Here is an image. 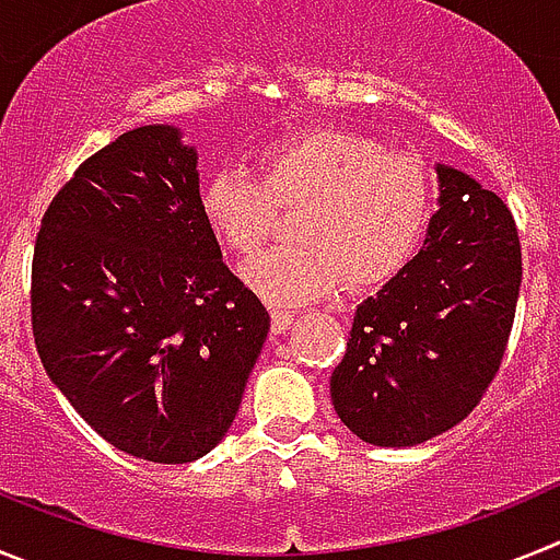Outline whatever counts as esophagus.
<instances>
[{"mask_svg": "<svg viewBox=\"0 0 560 560\" xmlns=\"http://www.w3.org/2000/svg\"><path fill=\"white\" fill-rule=\"evenodd\" d=\"M291 323H294V311L271 308V328H275V334H283V330H289Z\"/></svg>", "mask_w": 560, "mask_h": 560, "instance_id": "34e87169", "label": "esophagus"}]
</instances>
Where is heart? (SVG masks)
Wrapping results in <instances>:
<instances>
[{"instance_id": "b5f03b06", "label": "heart", "mask_w": 560, "mask_h": 560, "mask_svg": "<svg viewBox=\"0 0 560 560\" xmlns=\"http://www.w3.org/2000/svg\"><path fill=\"white\" fill-rule=\"evenodd\" d=\"M429 171L412 151L381 148L341 128H308L257 153V179L219 171L201 190V210L237 255L269 241L277 210L291 212L294 244L244 266L246 283L277 305L345 289H370L407 264L427 224Z\"/></svg>"}]
</instances>
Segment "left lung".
Wrapping results in <instances>:
<instances>
[{
	"label": "left lung",
	"instance_id": "1",
	"mask_svg": "<svg viewBox=\"0 0 560 560\" xmlns=\"http://www.w3.org/2000/svg\"><path fill=\"white\" fill-rule=\"evenodd\" d=\"M427 244L355 308L330 375L341 423L373 446H415L471 415L502 368L522 285L511 210L440 165Z\"/></svg>",
	"mask_w": 560,
	"mask_h": 560
}]
</instances>
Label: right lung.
<instances>
[{
	"label": "right lung",
	"instance_id": "add662e5",
	"mask_svg": "<svg viewBox=\"0 0 560 560\" xmlns=\"http://www.w3.org/2000/svg\"><path fill=\"white\" fill-rule=\"evenodd\" d=\"M30 319L52 384L114 448L176 465L219 446L269 311L226 269L176 128L120 133L56 192Z\"/></svg>",
	"mask_w": 560,
	"mask_h": 560
}]
</instances>
